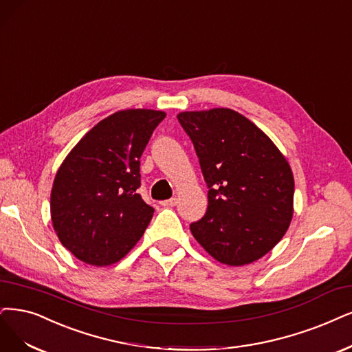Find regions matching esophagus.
Masks as SVG:
<instances>
[{
  "label": "esophagus",
  "instance_id": "obj_1",
  "mask_svg": "<svg viewBox=\"0 0 352 352\" xmlns=\"http://www.w3.org/2000/svg\"><path fill=\"white\" fill-rule=\"evenodd\" d=\"M161 204L164 207H174V206H177V199L173 197V199H169V200H164V201H161Z\"/></svg>",
  "mask_w": 352,
  "mask_h": 352
}]
</instances>
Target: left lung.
Returning <instances> with one entry per match:
<instances>
[{
    "instance_id": "obj_1",
    "label": "left lung",
    "mask_w": 352,
    "mask_h": 352,
    "mask_svg": "<svg viewBox=\"0 0 352 352\" xmlns=\"http://www.w3.org/2000/svg\"><path fill=\"white\" fill-rule=\"evenodd\" d=\"M190 136L207 192L192 236L219 263L239 267L280 242L293 217L294 178L289 162L251 120L230 109L177 116Z\"/></svg>"
}]
</instances>
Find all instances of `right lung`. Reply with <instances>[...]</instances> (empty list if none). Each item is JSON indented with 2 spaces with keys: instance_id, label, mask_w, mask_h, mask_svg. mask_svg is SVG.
Returning a JSON list of instances; mask_svg holds the SVG:
<instances>
[{
  "instance_id": "add662e5",
  "label": "right lung",
  "mask_w": 352,
  "mask_h": 352,
  "mask_svg": "<svg viewBox=\"0 0 352 352\" xmlns=\"http://www.w3.org/2000/svg\"><path fill=\"white\" fill-rule=\"evenodd\" d=\"M164 111H117L97 123L59 166L50 216L60 243L82 263L114 264L133 248L153 216L142 200L140 156Z\"/></svg>"
}]
</instances>
